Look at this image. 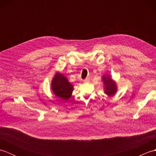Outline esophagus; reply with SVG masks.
<instances>
[{
    "instance_id": "1",
    "label": "esophagus",
    "mask_w": 156,
    "mask_h": 156,
    "mask_svg": "<svg viewBox=\"0 0 156 156\" xmlns=\"http://www.w3.org/2000/svg\"><path fill=\"white\" fill-rule=\"evenodd\" d=\"M83 82H84V83H87V82H90V78H86L83 80Z\"/></svg>"
}]
</instances>
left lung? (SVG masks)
<instances>
[{
	"label": "left lung",
	"instance_id": "1",
	"mask_svg": "<svg viewBox=\"0 0 156 156\" xmlns=\"http://www.w3.org/2000/svg\"><path fill=\"white\" fill-rule=\"evenodd\" d=\"M102 82L103 83L104 92L108 97H112L117 92L118 88L116 82L111 78V75L105 74L101 77Z\"/></svg>",
	"mask_w": 156,
	"mask_h": 156
}]
</instances>
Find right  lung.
I'll return each instance as SVG.
<instances>
[{"label": "right lung", "mask_w": 156, "mask_h": 156, "mask_svg": "<svg viewBox=\"0 0 156 156\" xmlns=\"http://www.w3.org/2000/svg\"><path fill=\"white\" fill-rule=\"evenodd\" d=\"M51 88L56 97L63 100H68L72 97L74 86L69 83L65 76L57 72L51 80Z\"/></svg>", "instance_id": "right-lung-1"}]
</instances>
